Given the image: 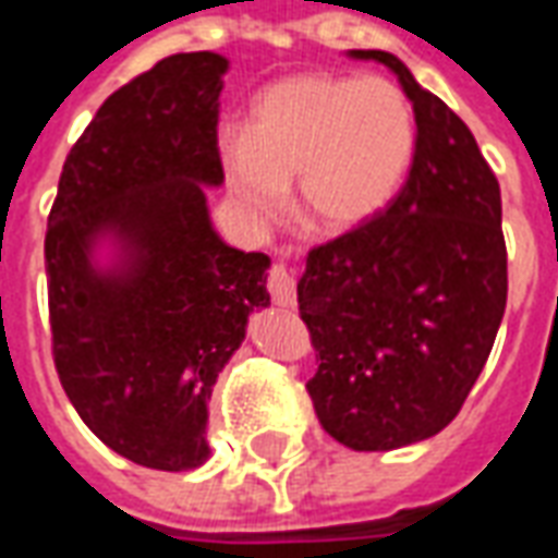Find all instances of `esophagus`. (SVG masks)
Segmentation results:
<instances>
[{
	"label": "esophagus",
	"instance_id": "34e87169",
	"mask_svg": "<svg viewBox=\"0 0 558 558\" xmlns=\"http://www.w3.org/2000/svg\"><path fill=\"white\" fill-rule=\"evenodd\" d=\"M268 292H271L275 305L280 307L295 305V268L283 266V263L268 268Z\"/></svg>",
	"mask_w": 558,
	"mask_h": 558
}]
</instances>
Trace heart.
<instances>
[{
	"instance_id": "obj_1",
	"label": "heart",
	"mask_w": 558,
	"mask_h": 558,
	"mask_svg": "<svg viewBox=\"0 0 558 558\" xmlns=\"http://www.w3.org/2000/svg\"><path fill=\"white\" fill-rule=\"evenodd\" d=\"M416 150V114L387 77L295 75L268 87L247 132L220 142L226 184L253 220H271L295 174L299 208L347 232L387 208Z\"/></svg>"
}]
</instances>
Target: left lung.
I'll use <instances>...</instances> for the list:
<instances>
[{"mask_svg": "<svg viewBox=\"0 0 558 558\" xmlns=\"http://www.w3.org/2000/svg\"><path fill=\"white\" fill-rule=\"evenodd\" d=\"M414 102L416 150L384 211L307 253L299 280L319 368V426L353 450L438 435L481 377L508 305L501 193L471 130L387 50Z\"/></svg>", "mask_w": 558, "mask_h": 558, "instance_id": "left-lung-1", "label": "left lung"}]
</instances>
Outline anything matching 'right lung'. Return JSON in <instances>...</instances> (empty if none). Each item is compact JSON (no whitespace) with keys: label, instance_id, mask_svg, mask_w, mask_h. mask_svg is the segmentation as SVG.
Returning <instances> with one entry per match:
<instances>
[{"label":"right lung","instance_id":"1","mask_svg":"<svg viewBox=\"0 0 558 558\" xmlns=\"http://www.w3.org/2000/svg\"><path fill=\"white\" fill-rule=\"evenodd\" d=\"M229 62L171 53L111 93L62 162L48 214L50 350L89 432L157 471L208 459L217 374L247 317L268 305L266 253L214 232L205 186L223 184L217 147ZM114 234L131 259L96 272L92 244Z\"/></svg>","mask_w":558,"mask_h":558}]
</instances>
